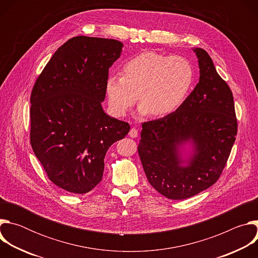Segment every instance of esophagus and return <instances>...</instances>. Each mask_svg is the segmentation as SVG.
<instances>
[{
    "mask_svg": "<svg viewBox=\"0 0 258 258\" xmlns=\"http://www.w3.org/2000/svg\"><path fill=\"white\" fill-rule=\"evenodd\" d=\"M138 135H139V133H138V131H137L135 127L131 128V131H130V133H128V136H130L131 138H137Z\"/></svg>",
    "mask_w": 258,
    "mask_h": 258,
    "instance_id": "34e87169",
    "label": "esophagus"
}]
</instances>
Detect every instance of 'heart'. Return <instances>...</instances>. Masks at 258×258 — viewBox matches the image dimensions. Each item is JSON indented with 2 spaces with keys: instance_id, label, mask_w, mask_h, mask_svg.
I'll use <instances>...</instances> for the list:
<instances>
[{
  "instance_id": "obj_1",
  "label": "heart",
  "mask_w": 258,
  "mask_h": 258,
  "mask_svg": "<svg viewBox=\"0 0 258 258\" xmlns=\"http://www.w3.org/2000/svg\"><path fill=\"white\" fill-rule=\"evenodd\" d=\"M194 81L195 69L187 58L144 52L123 64L122 76H109L105 89L109 107L115 115H125L139 94L140 114L159 117L182 105Z\"/></svg>"
}]
</instances>
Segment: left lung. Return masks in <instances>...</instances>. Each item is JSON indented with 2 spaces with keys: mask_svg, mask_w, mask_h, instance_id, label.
Here are the masks:
<instances>
[{
  "mask_svg": "<svg viewBox=\"0 0 258 258\" xmlns=\"http://www.w3.org/2000/svg\"><path fill=\"white\" fill-rule=\"evenodd\" d=\"M193 52L199 83L174 112L143 123L138 148L151 186L172 200L190 198L213 185L237 135L231 89L205 50Z\"/></svg>",
  "mask_w": 258,
  "mask_h": 258,
  "instance_id": "left-lung-1",
  "label": "left lung"
}]
</instances>
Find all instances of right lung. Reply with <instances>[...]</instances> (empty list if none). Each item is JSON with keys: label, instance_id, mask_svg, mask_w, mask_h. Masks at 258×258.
Instances as JSON below:
<instances>
[{"label": "right lung", "instance_id": "right-lung-1", "mask_svg": "<svg viewBox=\"0 0 258 258\" xmlns=\"http://www.w3.org/2000/svg\"><path fill=\"white\" fill-rule=\"evenodd\" d=\"M116 40L76 36L45 66L30 96V143L49 178L85 194L101 181L104 158L130 132L102 107L108 70L120 57Z\"/></svg>", "mask_w": 258, "mask_h": 258}]
</instances>
